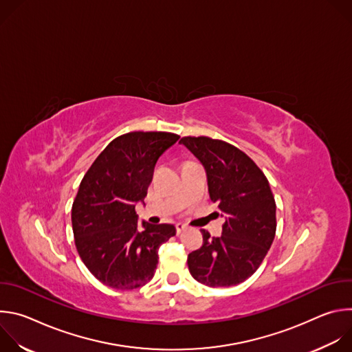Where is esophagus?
I'll list each match as a JSON object with an SVG mask.
<instances>
[{"label": "esophagus", "mask_w": 352, "mask_h": 352, "mask_svg": "<svg viewBox=\"0 0 352 352\" xmlns=\"http://www.w3.org/2000/svg\"><path fill=\"white\" fill-rule=\"evenodd\" d=\"M175 228H177V234H181L182 231L186 230V226L182 224V223H177V224H175Z\"/></svg>", "instance_id": "esophagus-1"}]
</instances>
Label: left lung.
<instances>
[{"label":"left lung","instance_id":"8db88e82","mask_svg":"<svg viewBox=\"0 0 352 352\" xmlns=\"http://www.w3.org/2000/svg\"><path fill=\"white\" fill-rule=\"evenodd\" d=\"M204 164L209 195L226 217L223 234L188 255L192 277L209 287H231L252 276L276 235V202L269 181L238 147L208 136L179 140Z\"/></svg>","mask_w":352,"mask_h":352}]
</instances>
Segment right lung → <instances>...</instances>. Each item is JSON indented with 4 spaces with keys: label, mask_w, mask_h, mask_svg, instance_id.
<instances>
[{
    "label": "right lung",
    "mask_w": 352,
    "mask_h": 352,
    "mask_svg": "<svg viewBox=\"0 0 352 352\" xmlns=\"http://www.w3.org/2000/svg\"><path fill=\"white\" fill-rule=\"evenodd\" d=\"M179 139L170 132H129L116 138L85 174L72 205L78 254L104 285L135 289L153 278L162 243L175 235L173 224L142 223L143 202L155 166Z\"/></svg>",
    "instance_id": "obj_1"
}]
</instances>
